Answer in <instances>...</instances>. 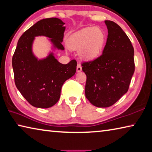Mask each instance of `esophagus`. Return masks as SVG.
Masks as SVG:
<instances>
[{"label":"esophagus","mask_w":152,"mask_h":152,"mask_svg":"<svg viewBox=\"0 0 152 152\" xmlns=\"http://www.w3.org/2000/svg\"><path fill=\"white\" fill-rule=\"evenodd\" d=\"M81 71H82L81 66V65L78 64L77 66V73H80Z\"/></svg>","instance_id":"1"}]
</instances>
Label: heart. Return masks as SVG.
Here are the masks:
<instances>
[{
	"mask_svg": "<svg viewBox=\"0 0 152 152\" xmlns=\"http://www.w3.org/2000/svg\"><path fill=\"white\" fill-rule=\"evenodd\" d=\"M105 34L99 28H84L73 34L68 41L72 50H79L82 59L93 61L101 55L105 42Z\"/></svg>",
	"mask_w": 152,
	"mask_h": 152,
	"instance_id": "b5f03b06",
	"label": "heart"
}]
</instances>
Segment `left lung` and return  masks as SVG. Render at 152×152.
<instances>
[{"label":"left lung","mask_w":152,"mask_h":152,"mask_svg":"<svg viewBox=\"0 0 152 152\" xmlns=\"http://www.w3.org/2000/svg\"><path fill=\"white\" fill-rule=\"evenodd\" d=\"M105 23L108 35L102 55L82 63L86 98L97 107H110L126 94L135 71L134 49L128 37L115 23Z\"/></svg>","instance_id":"1"}]
</instances>
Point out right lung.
I'll return each mask as SVG.
<instances>
[{
  "label": "right lung",
  "mask_w": 152,
  "mask_h": 152,
  "mask_svg": "<svg viewBox=\"0 0 152 152\" xmlns=\"http://www.w3.org/2000/svg\"><path fill=\"white\" fill-rule=\"evenodd\" d=\"M65 23L57 18L39 20L18 39L12 59L15 83L18 91L31 105L49 108L59 99L63 83L76 72L77 61L64 65L50 52L47 57L38 59L33 52L34 37L49 38L54 49L63 50L62 45Z\"/></svg>",
  "instance_id": "add662e5"
}]
</instances>
